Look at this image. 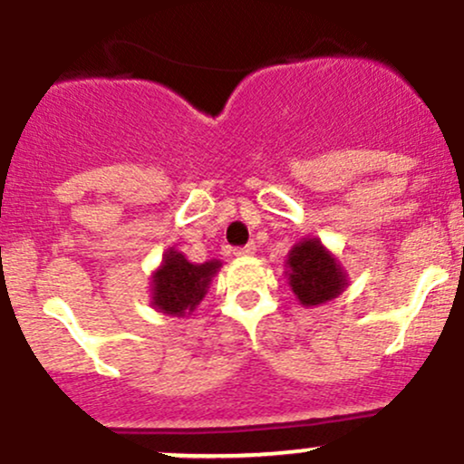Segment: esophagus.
<instances>
[{"mask_svg":"<svg viewBox=\"0 0 464 464\" xmlns=\"http://www.w3.org/2000/svg\"><path fill=\"white\" fill-rule=\"evenodd\" d=\"M254 252H256V246H254V243H247V246L237 247V250H234V256H252Z\"/></svg>","mask_w":464,"mask_h":464,"instance_id":"1","label":"esophagus"}]
</instances>
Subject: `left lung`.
Instances as JSON below:
<instances>
[{"label":"left lung","mask_w":464,"mask_h":464,"mask_svg":"<svg viewBox=\"0 0 464 464\" xmlns=\"http://www.w3.org/2000/svg\"><path fill=\"white\" fill-rule=\"evenodd\" d=\"M287 283L301 305L314 307L345 290L347 276L318 238H303L287 254Z\"/></svg>","instance_id":"8db88e82"}]
</instances>
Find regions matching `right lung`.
<instances>
[{
    "label": "right lung",
    "mask_w": 464,
    "mask_h": 464,
    "mask_svg": "<svg viewBox=\"0 0 464 464\" xmlns=\"http://www.w3.org/2000/svg\"><path fill=\"white\" fill-rule=\"evenodd\" d=\"M221 261L190 263L181 252L168 250L152 274V305L170 316H186L203 301Z\"/></svg>",
    "instance_id": "add662e5"
}]
</instances>
